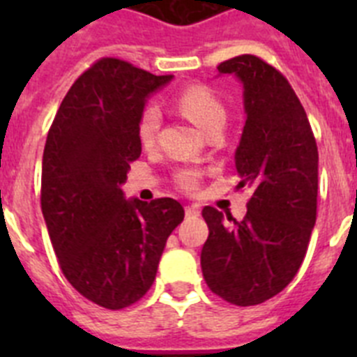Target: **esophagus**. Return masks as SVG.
Returning <instances> with one entry per match:
<instances>
[{"label": "esophagus", "instance_id": "1", "mask_svg": "<svg viewBox=\"0 0 357 357\" xmlns=\"http://www.w3.org/2000/svg\"><path fill=\"white\" fill-rule=\"evenodd\" d=\"M200 211L197 206H185V216H198Z\"/></svg>", "mask_w": 357, "mask_h": 357}]
</instances>
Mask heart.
<instances>
[{"label":"heart","mask_w":357,"mask_h":357,"mask_svg":"<svg viewBox=\"0 0 357 357\" xmlns=\"http://www.w3.org/2000/svg\"><path fill=\"white\" fill-rule=\"evenodd\" d=\"M175 103L182 114L200 127L207 135L214 130H223L227 123V109L206 85H189L176 94ZM160 112L155 105L141 110L137 119V139L144 148L155 146L160 130ZM202 181V172L197 168H184L175 173V182L184 191H197Z\"/></svg>","instance_id":"heart-1"}]
</instances>
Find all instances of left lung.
I'll return each mask as SVG.
<instances>
[{"label":"left lung","mask_w":357,"mask_h":357,"mask_svg":"<svg viewBox=\"0 0 357 357\" xmlns=\"http://www.w3.org/2000/svg\"><path fill=\"white\" fill-rule=\"evenodd\" d=\"M245 87L247 121L236 150L239 188L252 189L238 222L207 206L209 238L200 264L214 295L234 305H257L293 280L317 222L318 148L301 100L279 69L255 55L218 66Z\"/></svg>","instance_id":"obj_1"}]
</instances>
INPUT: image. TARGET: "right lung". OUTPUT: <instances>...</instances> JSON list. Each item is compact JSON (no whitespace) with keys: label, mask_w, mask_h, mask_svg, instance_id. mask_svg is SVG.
Instances as JSON below:
<instances>
[{"label":"right lung","mask_w":357,"mask_h":357,"mask_svg":"<svg viewBox=\"0 0 357 357\" xmlns=\"http://www.w3.org/2000/svg\"><path fill=\"white\" fill-rule=\"evenodd\" d=\"M169 80L103 56L71 85L46 137L40 207L59 266L80 295L112 311L146 295L184 220L173 198L125 200L121 191L141 155L144 102Z\"/></svg>","instance_id":"1"}]
</instances>
